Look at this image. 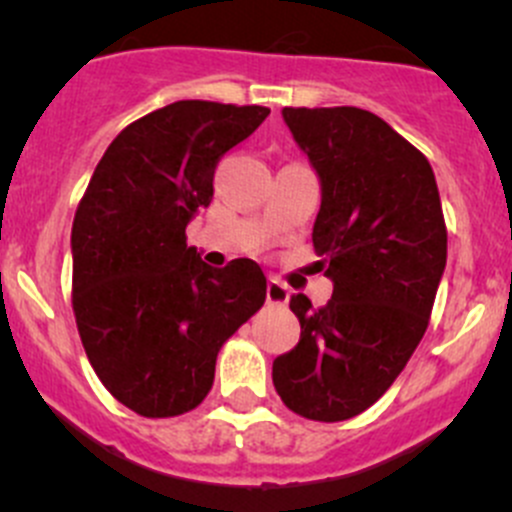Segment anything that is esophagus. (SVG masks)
<instances>
[{"mask_svg":"<svg viewBox=\"0 0 512 512\" xmlns=\"http://www.w3.org/2000/svg\"><path fill=\"white\" fill-rule=\"evenodd\" d=\"M267 302H270V304H287L289 302L287 285H282L280 280L267 282Z\"/></svg>","mask_w":512,"mask_h":512,"instance_id":"1","label":"esophagus"}]
</instances>
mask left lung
I'll list each match as a JSON object with an SVG mask.
<instances>
[{"label":"left lung","instance_id":"8db88e82","mask_svg":"<svg viewBox=\"0 0 512 512\" xmlns=\"http://www.w3.org/2000/svg\"><path fill=\"white\" fill-rule=\"evenodd\" d=\"M322 185L312 242L334 285L314 309L292 294L299 342L272 364L294 414L347 421L394 384L428 327L446 270V223L426 156L354 106L282 108Z\"/></svg>","mask_w":512,"mask_h":512}]
</instances>
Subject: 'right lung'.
Instances as JSON below:
<instances>
[{"label":"right lung","mask_w":512,"mask_h":512,"mask_svg":"<svg viewBox=\"0 0 512 512\" xmlns=\"http://www.w3.org/2000/svg\"><path fill=\"white\" fill-rule=\"evenodd\" d=\"M267 116L175 101L123 128L91 175L71 227L76 327L101 384L136 414L195 409L220 347L265 304L257 262L205 265L185 227L210 205L218 160Z\"/></svg>","instance_id":"add662e5"}]
</instances>
